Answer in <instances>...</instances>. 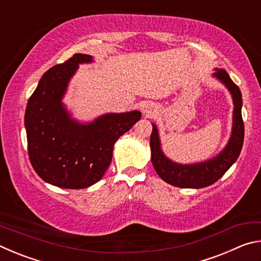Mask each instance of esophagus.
<instances>
[{
    "label": "esophagus",
    "mask_w": 261,
    "mask_h": 261,
    "mask_svg": "<svg viewBox=\"0 0 261 261\" xmlns=\"http://www.w3.org/2000/svg\"><path fill=\"white\" fill-rule=\"evenodd\" d=\"M141 113H143L144 116L152 117L153 115L155 114V108H154V106L151 102H146L143 105V107H141Z\"/></svg>",
    "instance_id": "34e87169"
}]
</instances>
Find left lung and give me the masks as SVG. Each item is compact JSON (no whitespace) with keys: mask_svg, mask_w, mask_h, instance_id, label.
I'll list each match as a JSON object with an SVG mask.
<instances>
[{"mask_svg":"<svg viewBox=\"0 0 261 261\" xmlns=\"http://www.w3.org/2000/svg\"><path fill=\"white\" fill-rule=\"evenodd\" d=\"M213 77L227 87L231 94L232 126L231 135L224 148L214 158L196 163H178L166 156L161 147L158 126L152 123L153 130L149 139L151 161L156 174L174 187L184 189H201L215 183L226 174V171L236 162L244 141V123L242 120V93L226 70L215 68Z\"/></svg>","mask_w":261,"mask_h":261,"instance_id":"left-lung-1","label":"left lung"}]
</instances>
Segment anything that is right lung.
Wrapping results in <instances>:
<instances>
[{"label": "right lung", "mask_w": 261, "mask_h": 261, "mask_svg": "<svg viewBox=\"0 0 261 261\" xmlns=\"http://www.w3.org/2000/svg\"><path fill=\"white\" fill-rule=\"evenodd\" d=\"M94 62L74 54L43 73L25 112L31 165L55 187L84 189L102 178L113 158L116 140L140 120L139 110L107 113L91 122L72 117L63 98L79 64Z\"/></svg>", "instance_id": "1"}]
</instances>
